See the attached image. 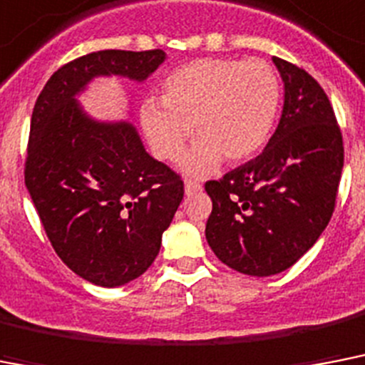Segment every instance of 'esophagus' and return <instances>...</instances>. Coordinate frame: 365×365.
<instances>
[{
	"instance_id": "1",
	"label": "esophagus",
	"mask_w": 365,
	"mask_h": 365,
	"mask_svg": "<svg viewBox=\"0 0 365 365\" xmlns=\"http://www.w3.org/2000/svg\"><path fill=\"white\" fill-rule=\"evenodd\" d=\"M198 191H202V183L197 182V180H191V178L185 180V192H187V195H195V192Z\"/></svg>"
}]
</instances>
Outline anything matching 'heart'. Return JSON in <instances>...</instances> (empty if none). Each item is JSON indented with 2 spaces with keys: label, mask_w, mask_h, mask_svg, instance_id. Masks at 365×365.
<instances>
[{
  "label": "heart",
  "mask_w": 365,
  "mask_h": 365,
  "mask_svg": "<svg viewBox=\"0 0 365 365\" xmlns=\"http://www.w3.org/2000/svg\"><path fill=\"white\" fill-rule=\"evenodd\" d=\"M281 105V84L262 59L202 58L173 71L163 80L161 101L140 106L142 131L153 153L178 161L191 135L198 142L185 167L208 174L221 157L240 163L268 142Z\"/></svg>",
  "instance_id": "b5f03b06"
}]
</instances>
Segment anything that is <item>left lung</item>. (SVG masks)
<instances>
[{"label":"left lung","mask_w":365,"mask_h":365,"mask_svg":"<svg viewBox=\"0 0 365 365\" xmlns=\"http://www.w3.org/2000/svg\"><path fill=\"white\" fill-rule=\"evenodd\" d=\"M274 59L285 82L279 125L264 152L206 182V240L240 274H279L330 223L343 170V136L330 99L309 73Z\"/></svg>","instance_id":"1"}]
</instances>
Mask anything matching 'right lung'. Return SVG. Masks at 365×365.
Segmentation results:
<instances>
[{
	"label": "right lung",
	"mask_w": 365,
	"mask_h": 365,
	"mask_svg": "<svg viewBox=\"0 0 365 365\" xmlns=\"http://www.w3.org/2000/svg\"><path fill=\"white\" fill-rule=\"evenodd\" d=\"M163 61L159 48L80 56L50 76L34 106L26 187L59 259L93 285H125L152 266L183 180L148 155L131 123L91 120L75 96L93 76L146 80Z\"/></svg>",
	"instance_id": "add662e5"
}]
</instances>
